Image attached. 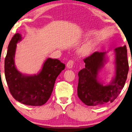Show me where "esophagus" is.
<instances>
[{
  "label": "esophagus",
  "mask_w": 132,
  "mask_h": 132,
  "mask_svg": "<svg viewBox=\"0 0 132 132\" xmlns=\"http://www.w3.org/2000/svg\"><path fill=\"white\" fill-rule=\"evenodd\" d=\"M74 61H72V60H70V61H69L68 63H67L66 64V67L68 69H71L73 68V66L74 65Z\"/></svg>",
  "instance_id": "1"
}]
</instances>
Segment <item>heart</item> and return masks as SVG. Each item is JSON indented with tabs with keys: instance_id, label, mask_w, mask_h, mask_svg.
Returning a JSON list of instances; mask_svg holds the SVG:
<instances>
[{
	"instance_id": "heart-1",
	"label": "heart",
	"mask_w": 132,
	"mask_h": 132,
	"mask_svg": "<svg viewBox=\"0 0 132 132\" xmlns=\"http://www.w3.org/2000/svg\"><path fill=\"white\" fill-rule=\"evenodd\" d=\"M94 50V45L91 42L87 43L81 48L79 53L82 56H88L93 53Z\"/></svg>"
}]
</instances>
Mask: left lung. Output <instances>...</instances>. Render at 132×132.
<instances>
[{"instance_id":"left-lung-1","label":"left lung","mask_w":132,"mask_h":132,"mask_svg":"<svg viewBox=\"0 0 132 132\" xmlns=\"http://www.w3.org/2000/svg\"><path fill=\"white\" fill-rule=\"evenodd\" d=\"M115 76L109 84L104 85L99 73L108 61L106 52H95L84 59L85 68L78 72L77 94L87 106H96L112 102L121 93L129 71L126 46L114 49Z\"/></svg>"}]
</instances>
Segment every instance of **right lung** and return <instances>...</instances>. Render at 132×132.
I'll return each instance as SVG.
<instances>
[{"instance_id": "obj_1", "label": "right lung", "mask_w": 132, "mask_h": 132, "mask_svg": "<svg viewBox=\"0 0 132 132\" xmlns=\"http://www.w3.org/2000/svg\"><path fill=\"white\" fill-rule=\"evenodd\" d=\"M22 39L20 33L12 37L4 61V74L10 92L15 100L28 106H39L49 99L55 80L65 68L57 59L47 58L37 74L27 75L17 70L15 64L16 44Z\"/></svg>"}]
</instances>
